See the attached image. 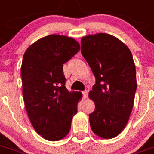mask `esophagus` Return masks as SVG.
<instances>
[{"mask_svg": "<svg viewBox=\"0 0 154 154\" xmlns=\"http://www.w3.org/2000/svg\"><path fill=\"white\" fill-rule=\"evenodd\" d=\"M82 94H83V97H84V99H87V98L88 97V91H87V90H85V91H83Z\"/></svg>", "mask_w": 154, "mask_h": 154, "instance_id": "obj_1", "label": "esophagus"}]
</instances>
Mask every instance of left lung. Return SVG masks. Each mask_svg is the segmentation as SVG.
I'll return each mask as SVG.
<instances>
[{"instance_id":"left-lung-1","label":"left lung","mask_w":154,"mask_h":154,"mask_svg":"<svg viewBox=\"0 0 154 154\" xmlns=\"http://www.w3.org/2000/svg\"><path fill=\"white\" fill-rule=\"evenodd\" d=\"M80 51L96 78L89 92L95 103L89 114L91 127L100 137L111 139L126 127L134 106L137 76L132 54L104 33L82 37Z\"/></svg>"}]
</instances>
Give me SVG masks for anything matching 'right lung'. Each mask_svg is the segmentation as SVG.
I'll return each instance as SVG.
<instances>
[{
  "mask_svg": "<svg viewBox=\"0 0 154 154\" xmlns=\"http://www.w3.org/2000/svg\"><path fill=\"white\" fill-rule=\"evenodd\" d=\"M77 41L51 34L30 45L21 65L23 96L34 130L44 139L57 141L70 130L80 92L65 87L63 64L80 51Z\"/></svg>",
  "mask_w": 154,
  "mask_h": 154,
  "instance_id": "1",
  "label": "right lung"
}]
</instances>
